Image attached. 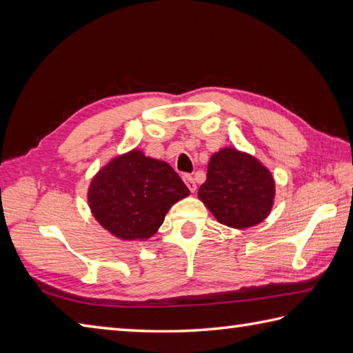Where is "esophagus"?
<instances>
[{
	"instance_id": "esophagus-1",
	"label": "esophagus",
	"mask_w": 353,
	"mask_h": 353,
	"mask_svg": "<svg viewBox=\"0 0 353 353\" xmlns=\"http://www.w3.org/2000/svg\"><path fill=\"white\" fill-rule=\"evenodd\" d=\"M183 177V182L186 183V186H188V190L191 191V192H194L197 190V185H196V181H194V177L191 176V174H183L182 176Z\"/></svg>"
}]
</instances>
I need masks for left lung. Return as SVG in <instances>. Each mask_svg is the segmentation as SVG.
Instances as JSON below:
<instances>
[{"instance_id":"left-lung-1","label":"left lung","mask_w":353,"mask_h":353,"mask_svg":"<svg viewBox=\"0 0 353 353\" xmlns=\"http://www.w3.org/2000/svg\"><path fill=\"white\" fill-rule=\"evenodd\" d=\"M199 197L221 224L245 229L272 211L274 181L264 165L235 148H223L208 165Z\"/></svg>"}]
</instances>
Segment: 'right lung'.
Here are the masks:
<instances>
[{"label": "right lung", "instance_id": "add662e5", "mask_svg": "<svg viewBox=\"0 0 353 353\" xmlns=\"http://www.w3.org/2000/svg\"><path fill=\"white\" fill-rule=\"evenodd\" d=\"M190 194L167 162L138 150L118 156L99 171L89 208L101 226L121 239H147L156 234L168 209Z\"/></svg>", "mask_w": 353, "mask_h": 353}]
</instances>
